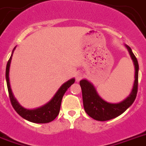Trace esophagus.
Listing matches in <instances>:
<instances>
[{
    "label": "esophagus",
    "mask_w": 146,
    "mask_h": 146,
    "mask_svg": "<svg viewBox=\"0 0 146 146\" xmlns=\"http://www.w3.org/2000/svg\"><path fill=\"white\" fill-rule=\"evenodd\" d=\"M83 74H82L81 72H78L77 74H76V76H75V78H76V81L77 82H79L80 80L83 78Z\"/></svg>",
    "instance_id": "34e87169"
}]
</instances>
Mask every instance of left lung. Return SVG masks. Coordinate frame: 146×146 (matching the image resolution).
Segmentation results:
<instances>
[{
  "label": "left lung",
  "instance_id": "8db88e82",
  "mask_svg": "<svg viewBox=\"0 0 146 146\" xmlns=\"http://www.w3.org/2000/svg\"><path fill=\"white\" fill-rule=\"evenodd\" d=\"M129 52L131 58L133 60L135 67V80L131 94L125 100L119 103H109L104 101L100 98L95 88L92 83L86 80L80 81V85L82 89L83 106L88 116L98 121H106L115 118L122 114L129 107L132 105L135 100L138 89V71L139 65L137 60L131 48L126 46Z\"/></svg>",
  "mask_w": 146,
  "mask_h": 146
}]
</instances>
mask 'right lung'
I'll list each match as a JSON object with an SVG mask.
<instances>
[{"label":"right lung","instance_id":"add662e5","mask_svg":"<svg viewBox=\"0 0 146 146\" xmlns=\"http://www.w3.org/2000/svg\"><path fill=\"white\" fill-rule=\"evenodd\" d=\"M15 48V47L14 48L13 51H12V55L7 62V68H6V80H7V88H8L9 96V99H10L12 107L20 116L29 121L32 122V123H47L54 120L59 114L61 101H62V98L64 95L65 92H66L67 89L74 83V79L72 78L61 86L57 93L54 94L53 98L43 106L38 108V109H32V110L24 109L21 105H19V103H17L15 98H14L12 90H11L10 85H9V66H10L12 54H13Z\"/></svg>","mask_w":146,"mask_h":146}]
</instances>
